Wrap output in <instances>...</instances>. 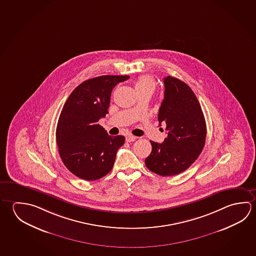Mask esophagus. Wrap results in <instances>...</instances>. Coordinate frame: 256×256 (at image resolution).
Listing matches in <instances>:
<instances>
[{"label": "esophagus", "instance_id": "1", "mask_svg": "<svg viewBox=\"0 0 256 256\" xmlns=\"http://www.w3.org/2000/svg\"><path fill=\"white\" fill-rule=\"evenodd\" d=\"M136 139V138L134 136H131V134H128V136H126V141L128 142V143H130V142H134Z\"/></svg>", "mask_w": 256, "mask_h": 256}]
</instances>
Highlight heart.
<instances>
[{"instance_id":"1","label":"heart","mask_w":256,"mask_h":256,"mask_svg":"<svg viewBox=\"0 0 256 256\" xmlns=\"http://www.w3.org/2000/svg\"><path fill=\"white\" fill-rule=\"evenodd\" d=\"M156 84L152 77L150 76H142L134 82V89L138 94H141L144 92H154L156 90Z\"/></svg>"}]
</instances>
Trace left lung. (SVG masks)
Segmentation results:
<instances>
[{"label": "left lung", "mask_w": 256, "mask_h": 256, "mask_svg": "<svg viewBox=\"0 0 256 256\" xmlns=\"http://www.w3.org/2000/svg\"><path fill=\"white\" fill-rule=\"evenodd\" d=\"M164 99L158 113L159 126L166 124L167 138L162 144L150 141L152 152L144 162L161 176L179 174L200 154L206 140V126L200 104L184 82L167 76Z\"/></svg>", "instance_id": "1"}]
</instances>
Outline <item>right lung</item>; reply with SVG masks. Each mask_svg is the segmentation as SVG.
<instances>
[{
    "label": "right lung",
    "instance_id": "obj_1",
    "mask_svg": "<svg viewBox=\"0 0 256 256\" xmlns=\"http://www.w3.org/2000/svg\"><path fill=\"white\" fill-rule=\"evenodd\" d=\"M128 76H102L77 86L59 116L56 144L64 164L86 180L100 179L112 169L123 136H112L98 124L108 113L112 89Z\"/></svg>",
    "mask_w": 256,
    "mask_h": 256
}]
</instances>
